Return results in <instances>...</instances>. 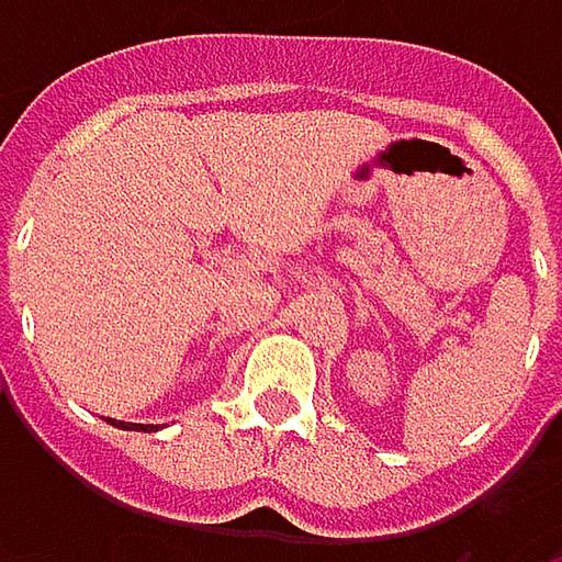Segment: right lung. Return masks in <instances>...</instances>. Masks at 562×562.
I'll use <instances>...</instances> for the list:
<instances>
[{
	"label": "right lung",
	"instance_id": "add662e5",
	"mask_svg": "<svg viewBox=\"0 0 562 562\" xmlns=\"http://www.w3.org/2000/svg\"><path fill=\"white\" fill-rule=\"evenodd\" d=\"M126 429H130V426H126Z\"/></svg>",
	"mask_w": 562,
	"mask_h": 562
}]
</instances>
